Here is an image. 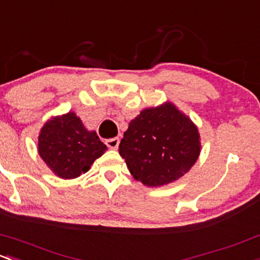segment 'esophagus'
I'll return each mask as SVG.
<instances>
[{"label":"esophagus","mask_w":260,"mask_h":260,"mask_svg":"<svg viewBox=\"0 0 260 260\" xmlns=\"http://www.w3.org/2000/svg\"><path fill=\"white\" fill-rule=\"evenodd\" d=\"M106 144H107L108 148L111 149H117L119 146V138H112V139H107V142H106Z\"/></svg>","instance_id":"esophagus-1"}]
</instances>
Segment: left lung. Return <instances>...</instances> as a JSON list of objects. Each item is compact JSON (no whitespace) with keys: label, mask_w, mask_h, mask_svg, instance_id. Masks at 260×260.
<instances>
[{"label":"left lung","mask_w":260,"mask_h":260,"mask_svg":"<svg viewBox=\"0 0 260 260\" xmlns=\"http://www.w3.org/2000/svg\"><path fill=\"white\" fill-rule=\"evenodd\" d=\"M192 119L172 102L143 109L129 122L119 154L131 174L147 187H162L189 172L201 154Z\"/></svg>","instance_id":"obj_1"}]
</instances>
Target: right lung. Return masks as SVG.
<instances>
[{
	"label": "right lung",
	"instance_id": "add662e5",
	"mask_svg": "<svg viewBox=\"0 0 260 260\" xmlns=\"http://www.w3.org/2000/svg\"><path fill=\"white\" fill-rule=\"evenodd\" d=\"M37 151L48 168L62 179H73L89 171L107 146L88 131L75 112L52 117L41 128Z\"/></svg>",
	"mask_w": 260,
	"mask_h": 260
}]
</instances>
